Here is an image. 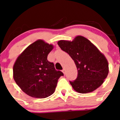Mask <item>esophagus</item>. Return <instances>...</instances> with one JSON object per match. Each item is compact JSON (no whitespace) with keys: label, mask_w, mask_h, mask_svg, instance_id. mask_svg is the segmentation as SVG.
Wrapping results in <instances>:
<instances>
[{"label":"esophagus","mask_w":120,"mask_h":120,"mask_svg":"<svg viewBox=\"0 0 120 120\" xmlns=\"http://www.w3.org/2000/svg\"><path fill=\"white\" fill-rule=\"evenodd\" d=\"M62 72H63V73L64 74V75H65V69H64V68L62 70Z\"/></svg>","instance_id":"obj_1"}]
</instances>
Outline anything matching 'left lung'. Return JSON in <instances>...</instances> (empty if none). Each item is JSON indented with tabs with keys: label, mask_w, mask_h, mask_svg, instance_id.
Returning <instances> with one entry per match:
<instances>
[{
	"label": "left lung",
	"mask_w": 120,
	"mask_h": 120,
	"mask_svg": "<svg viewBox=\"0 0 120 120\" xmlns=\"http://www.w3.org/2000/svg\"><path fill=\"white\" fill-rule=\"evenodd\" d=\"M58 44L70 56L76 65L77 78L70 81L76 91L91 93L101 85L109 73L108 62L90 40L77 36L73 41L60 40Z\"/></svg>",
	"instance_id": "left-lung-1"
}]
</instances>
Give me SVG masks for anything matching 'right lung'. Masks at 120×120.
I'll return each mask as SVG.
<instances>
[{
  "label": "right lung",
  "mask_w": 120,
  "mask_h": 120,
  "mask_svg": "<svg viewBox=\"0 0 120 120\" xmlns=\"http://www.w3.org/2000/svg\"><path fill=\"white\" fill-rule=\"evenodd\" d=\"M53 49L52 44L37 40L29 45L17 59L13 77L21 90L28 96L43 98L55 92L58 80L64 74L56 70L47 56Z\"/></svg>",
  "instance_id": "1"
}]
</instances>
